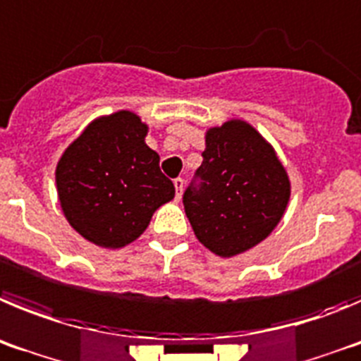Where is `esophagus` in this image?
Listing matches in <instances>:
<instances>
[{
	"mask_svg": "<svg viewBox=\"0 0 361 361\" xmlns=\"http://www.w3.org/2000/svg\"><path fill=\"white\" fill-rule=\"evenodd\" d=\"M174 188H176V200L180 201L181 190H183V178H176V180H174Z\"/></svg>",
	"mask_w": 361,
	"mask_h": 361,
	"instance_id": "1",
	"label": "esophagus"
}]
</instances>
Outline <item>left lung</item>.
I'll return each mask as SVG.
<instances>
[{"mask_svg":"<svg viewBox=\"0 0 361 361\" xmlns=\"http://www.w3.org/2000/svg\"><path fill=\"white\" fill-rule=\"evenodd\" d=\"M204 142L203 161L183 194L185 214L210 252L233 257L279 225L290 180L271 145L243 120L209 129Z\"/></svg>","mask_w":361,"mask_h":361,"instance_id":"obj_1","label":"left lung"}]
</instances>
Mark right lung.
Wrapping results in <instances>:
<instances>
[{
    "instance_id": "add662e5",
    "label": "right lung",
    "mask_w": 361,
    "mask_h": 361,
    "mask_svg": "<svg viewBox=\"0 0 361 361\" xmlns=\"http://www.w3.org/2000/svg\"><path fill=\"white\" fill-rule=\"evenodd\" d=\"M147 126L131 111L95 120L57 164L61 207L84 239L122 248L140 237L158 207L174 197L160 157L145 144Z\"/></svg>"
}]
</instances>
